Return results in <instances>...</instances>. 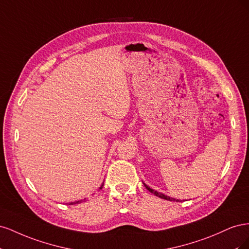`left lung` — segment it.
I'll list each match as a JSON object with an SVG mask.
<instances>
[{
	"instance_id": "1",
	"label": "left lung",
	"mask_w": 249,
	"mask_h": 249,
	"mask_svg": "<svg viewBox=\"0 0 249 249\" xmlns=\"http://www.w3.org/2000/svg\"><path fill=\"white\" fill-rule=\"evenodd\" d=\"M143 185L145 186V188L146 189L150 192V193H153V194H155L156 196H158V197H160V198H163V199H166V200H173L175 201L176 200V198H172V197H170V196H167V195H165V194H163V193H160V192H158V191H156V190H154V189H152V188H149L146 184H144L143 183ZM177 201H178V199H177Z\"/></svg>"
}]
</instances>
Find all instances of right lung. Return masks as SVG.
Wrapping results in <instances>:
<instances>
[{
  "label": "right lung",
  "instance_id": "right-lung-1",
  "mask_svg": "<svg viewBox=\"0 0 249 249\" xmlns=\"http://www.w3.org/2000/svg\"><path fill=\"white\" fill-rule=\"evenodd\" d=\"M103 186H104V183L102 184V186L100 187V189H102L103 188ZM86 200V198H84V199H81V200H78V201H73V202H70L69 205H77V203H81V202H83V201H85Z\"/></svg>",
  "mask_w": 249,
  "mask_h": 249
}]
</instances>
